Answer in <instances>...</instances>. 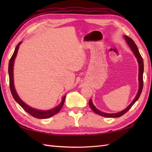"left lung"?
<instances>
[{
  "label": "left lung",
  "mask_w": 152,
  "mask_h": 152,
  "mask_svg": "<svg viewBox=\"0 0 152 152\" xmlns=\"http://www.w3.org/2000/svg\"><path fill=\"white\" fill-rule=\"evenodd\" d=\"M125 40L127 42V43L128 44L130 48L131 49V50L133 51V52L134 53V55L136 57V58L137 59L138 63V66H139V69H138V82H139V88H138V91L137 93V95L135 96L134 99L133 101L131 104L129 105L127 108H126L124 110H122L119 112L118 113H115V114H108V113H105V112H102L101 111H100L99 110H98L97 108H96L95 106L93 105V102L91 101V99L89 100V104L90 108H91L92 110L94 111V112H95L96 114H97L103 116V117H106V118H119L120 116L123 115L124 114H125L126 112H127L129 110L132 106H133L135 102H136L137 100L138 99V98L140 97V94L142 93V88H143V72H144V62H143V59L142 57L140 56V54L139 53V51L138 50V48L137 46V45L135 44L134 42L131 39V38L128 37L127 36H124Z\"/></svg>",
  "instance_id": "left-lung-1"
}]
</instances>
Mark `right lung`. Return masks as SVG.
<instances>
[{"mask_svg": "<svg viewBox=\"0 0 152 152\" xmlns=\"http://www.w3.org/2000/svg\"><path fill=\"white\" fill-rule=\"evenodd\" d=\"M21 42H19L17 45V46H16L14 52V53H13L11 59L9 61V64H8L10 88L12 95L13 96V97H14L15 101L17 102L24 109V110L26 111L27 113L31 114L32 116H33V117L36 118H38V119L49 118L51 117V116L56 115L61 110V109L62 108V107L63 106L66 96H63V98L62 99V101H61V102L60 103L59 105H58L57 106H56V108H54L53 109L49 110H37V109H34L33 108H31L29 106H28L27 104H25V103L20 98H19V96H18L17 92H16V91H15L14 84L13 69H14V63L15 58L16 56H17L19 45L21 44Z\"/></svg>", "mask_w": 152, "mask_h": 152, "instance_id": "obj_1", "label": "right lung"}]
</instances>
